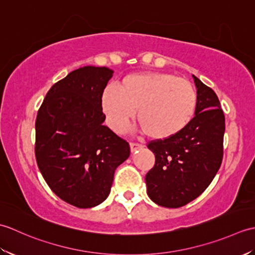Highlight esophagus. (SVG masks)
I'll list each match as a JSON object with an SVG mask.
<instances>
[{
	"label": "esophagus",
	"instance_id": "obj_1",
	"mask_svg": "<svg viewBox=\"0 0 255 255\" xmlns=\"http://www.w3.org/2000/svg\"><path fill=\"white\" fill-rule=\"evenodd\" d=\"M141 148H143V144L138 143V142H130L131 152H134V151H136V150H139V149H141Z\"/></svg>",
	"mask_w": 255,
	"mask_h": 255
}]
</instances>
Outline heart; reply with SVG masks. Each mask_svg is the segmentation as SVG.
Masks as SVG:
<instances>
[{
	"label": "heart",
	"instance_id": "heart-1",
	"mask_svg": "<svg viewBox=\"0 0 255 255\" xmlns=\"http://www.w3.org/2000/svg\"><path fill=\"white\" fill-rule=\"evenodd\" d=\"M197 96L187 80L171 73L142 72L127 75L118 91L108 86L102 105L110 126L123 131L137 118L143 132L153 139L175 136L194 116Z\"/></svg>",
	"mask_w": 255,
	"mask_h": 255
}]
</instances>
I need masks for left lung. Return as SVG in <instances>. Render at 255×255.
Instances as JSON below:
<instances>
[{"mask_svg": "<svg viewBox=\"0 0 255 255\" xmlns=\"http://www.w3.org/2000/svg\"><path fill=\"white\" fill-rule=\"evenodd\" d=\"M197 89L195 116L181 132L152 140L154 166L145 175L148 196L167 208L197 198L217 174L224 156L225 115L215 92L193 75Z\"/></svg>", "mask_w": 255, "mask_h": 255, "instance_id": "1", "label": "left lung"}]
</instances>
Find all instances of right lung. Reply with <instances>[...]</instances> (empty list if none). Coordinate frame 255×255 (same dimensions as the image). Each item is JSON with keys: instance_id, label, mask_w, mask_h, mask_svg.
<instances>
[{"instance_id": "add662e5", "label": "right lung", "mask_w": 255, "mask_h": 255, "mask_svg": "<svg viewBox=\"0 0 255 255\" xmlns=\"http://www.w3.org/2000/svg\"><path fill=\"white\" fill-rule=\"evenodd\" d=\"M113 70L88 66L48 91L35 123L36 161L48 186L79 208L100 205L130 147L104 126L102 96Z\"/></svg>"}]
</instances>
